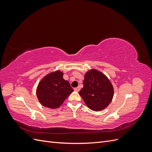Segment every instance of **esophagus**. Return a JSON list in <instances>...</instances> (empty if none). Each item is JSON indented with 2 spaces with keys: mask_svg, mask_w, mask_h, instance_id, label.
Here are the masks:
<instances>
[{
  "mask_svg": "<svg viewBox=\"0 0 152 152\" xmlns=\"http://www.w3.org/2000/svg\"><path fill=\"white\" fill-rule=\"evenodd\" d=\"M75 91L76 92H79L80 91V87H75V88L74 89Z\"/></svg>",
  "mask_w": 152,
  "mask_h": 152,
  "instance_id": "34e87169",
  "label": "esophagus"
}]
</instances>
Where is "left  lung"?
I'll return each mask as SVG.
<instances>
[{"label": "left lung", "mask_w": 152, "mask_h": 152, "mask_svg": "<svg viewBox=\"0 0 152 152\" xmlns=\"http://www.w3.org/2000/svg\"><path fill=\"white\" fill-rule=\"evenodd\" d=\"M84 87L79 91L89 108L97 112L107 108L113 97V87L108 77L96 69L87 72L83 81Z\"/></svg>", "instance_id": "1"}]
</instances>
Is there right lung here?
<instances>
[{
  "label": "right lung",
  "instance_id": "obj_1",
  "mask_svg": "<svg viewBox=\"0 0 152 152\" xmlns=\"http://www.w3.org/2000/svg\"><path fill=\"white\" fill-rule=\"evenodd\" d=\"M60 70L50 72L40 81L36 94L41 104L49 108H59L73 91Z\"/></svg>",
  "mask_w": 152,
  "mask_h": 152
}]
</instances>
